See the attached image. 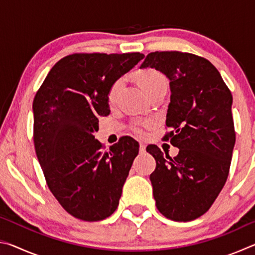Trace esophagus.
Wrapping results in <instances>:
<instances>
[{
	"instance_id": "obj_1",
	"label": "esophagus",
	"mask_w": 255,
	"mask_h": 255,
	"mask_svg": "<svg viewBox=\"0 0 255 255\" xmlns=\"http://www.w3.org/2000/svg\"><path fill=\"white\" fill-rule=\"evenodd\" d=\"M145 150H146V145L144 143H140L139 144V152L140 153H145Z\"/></svg>"
}]
</instances>
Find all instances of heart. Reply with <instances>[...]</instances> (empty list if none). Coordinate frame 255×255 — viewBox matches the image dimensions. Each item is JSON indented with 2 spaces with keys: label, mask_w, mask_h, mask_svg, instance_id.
<instances>
[{
  "label": "heart",
  "mask_w": 255,
  "mask_h": 255,
  "mask_svg": "<svg viewBox=\"0 0 255 255\" xmlns=\"http://www.w3.org/2000/svg\"><path fill=\"white\" fill-rule=\"evenodd\" d=\"M137 80L138 83L140 84L141 88H143L146 93H149L153 91L154 89L158 88V86L162 85H167L166 77L164 76L161 72L157 70H154V68H147V70L140 71L137 74ZM124 85V79L120 77V79L116 80L114 83L111 84L109 91H108V101L114 102L117 98L118 93L120 92ZM147 123L145 124H138L136 126H133L132 129L137 135H144V127H147Z\"/></svg>",
  "instance_id": "b5f03b06"
}]
</instances>
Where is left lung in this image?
Segmentation results:
<instances>
[{"label":"left lung","instance_id":"obj_1","mask_svg":"<svg viewBox=\"0 0 255 255\" xmlns=\"http://www.w3.org/2000/svg\"><path fill=\"white\" fill-rule=\"evenodd\" d=\"M152 67L170 80L171 102L164 140L179 148L172 158L148 145L156 167L149 176L159 213L175 222L208 211L226 183L235 145L233 97L208 59L182 51H154L140 68Z\"/></svg>","mask_w":255,"mask_h":255}]
</instances>
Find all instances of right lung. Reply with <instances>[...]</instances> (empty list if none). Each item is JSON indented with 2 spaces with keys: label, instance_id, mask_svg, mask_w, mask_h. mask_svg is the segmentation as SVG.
I'll use <instances>...</instances> for the list:
<instances>
[{
  "label": "right lung",
  "instance_id": "right-lung-1",
  "mask_svg": "<svg viewBox=\"0 0 255 255\" xmlns=\"http://www.w3.org/2000/svg\"><path fill=\"white\" fill-rule=\"evenodd\" d=\"M140 53H77L58 60L33 99V144L47 185L73 217L98 222L115 213L139 144L129 136L105 150L94 139L110 114L111 84Z\"/></svg>",
  "mask_w": 255,
  "mask_h": 255
}]
</instances>
